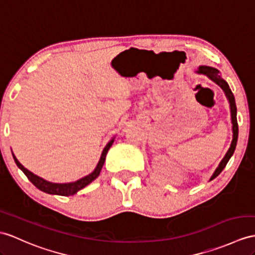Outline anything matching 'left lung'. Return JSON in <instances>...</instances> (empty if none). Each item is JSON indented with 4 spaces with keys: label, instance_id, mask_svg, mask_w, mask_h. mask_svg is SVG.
<instances>
[{
    "label": "left lung",
    "instance_id": "8db88e82",
    "mask_svg": "<svg viewBox=\"0 0 255 255\" xmlns=\"http://www.w3.org/2000/svg\"><path fill=\"white\" fill-rule=\"evenodd\" d=\"M197 73L199 74H206V76L210 79L212 80L214 83H216L217 85L220 86V88L224 91L225 95L228 99V103H229V108H231V117H232V129H233V139L231 142V146H229L227 152L225 153L224 158L221 160V162L217 165V167L215 169V171L213 172V174L211 175L209 181H212L214 179L217 175L220 174V173L224 170V167L226 166L227 162L229 161V159L232 158V156L235 152V149H236V145H237V140H238V123H237V107H236V102H235V96L233 94V92L229 88L228 83L226 81L222 78L220 71L216 69V68L213 67H210V66H199L198 68V70L196 71Z\"/></svg>",
    "mask_w": 255,
    "mask_h": 255
}]
</instances>
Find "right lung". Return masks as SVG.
Instances as JSON below:
<instances>
[{
	"instance_id": "add662e5",
	"label": "right lung",
	"mask_w": 255,
	"mask_h": 255,
	"mask_svg": "<svg viewBox=\"0 0 255 255\" xmlns=\"http://www.w3.org/2000/svg\"><path fill=\"white\" fill-rule=\"evenodd\" d=\"M115 136L113 138H111L108 144L105 146V148L103 149V152H102V156L101 159H99L98 163L96 165V167L94 169L92 173H90L89 175H86L82 178L78 179L76 182H71V183H52V182H48L46 179L42 178L38 175L33 174L32 172H30L29 170H27L26 167H24L19 161L17 160V158L15 157V154L13 153V158L15 160V163L17 164V166L19 167V169L24 173V175L28 177L29 181L32 183L36 188L40 189L43 192H46V194L49 195H58V196H72L74 194H77V192L81 189H83L85 186H88L90 183H92L94 181L95 178L98 177L99 173L102 171V167L105 163V160H106V154L109 150V148L113 146L114 141H115Z\"/></svg>"
}]
</instances>
